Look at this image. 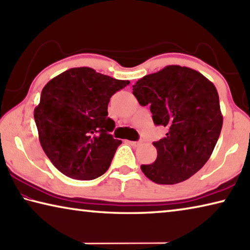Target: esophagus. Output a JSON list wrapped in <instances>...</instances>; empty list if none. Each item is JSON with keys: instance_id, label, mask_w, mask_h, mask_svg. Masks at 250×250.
Here are the masks:
<instances>
[{"instance_id": "esophagus-1", "label": "esophagus", "mask_w": 250, "mask_h": 250, "mask_svg": "<svg viewBox=\"0 0 250 250\" xmlns=\"http://www.w3.org/2000/svg\"><path fill=\"white\" fill-rule=\"evenodd\" d=\"M128 143L131 146H137L140 145V141H128Z\"/></svg>"}]
</instances>
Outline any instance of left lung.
<instances>
[{
    "label": "left lung",
    "instance_id": "obj_1",
    "mask_svg": "<svg viewBox=\"0 0 250 250\" xmlns=\"http://www.w3.org/2000/svg\"><path fill=\"white\" fill-rule=\"evenodd\" d=\"M141 105H150L155 125L166 137L153 142L158 156L143 164L145 175L156 184H177L204 167L221 134L223 116L214 83L188 67L167 66L133 86Z\"/></svg>",
    "mask_w": 250,
    "mask_h": 250
}]
</instances>
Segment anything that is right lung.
<instances>
[{
  "mask_svg": "<svg viewBox=\"0 0 250 250\" xmlns=\"http://www.w3.org/2000/svg\"><path fill=\"white\" fill-rule=\"evenodd\" d=\"M129 83L78 67L45 84L34 119L42 147L62 174L88 181L108 170L121 145L110 134L115 121L108 117V104Z\"/></svg>",
  "mask_w": 250,
  "mask_h": 250,
  "instance_id": "add662e5",
  "label": "right lung"
}]
</instances>
